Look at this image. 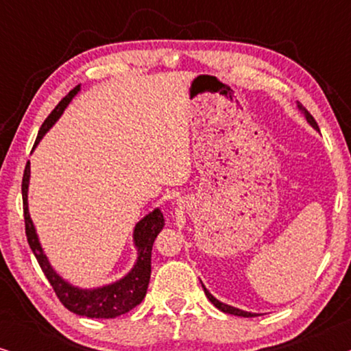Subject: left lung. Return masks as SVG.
Masks as SVG:
<instances>
[{
  "label": "left lung",
  "instance_id": "left-lung-1",
  "mask_svg": "<svg viewBox=\"0 0 351 351\" xmlns=\"http://www.w3.org/2000/svg\"><path fill=\"white\" fill-rule=\"evenodd\" d=\"M297 107H299V110L302 113L305 114V119L306 121H308V124L313 129H316V131H319L318 129V124H316V121H315V118L311 117V114L306 112V108L305 107H302V104H299L297 102ZM201 285H203V282H201ZM203 289H204V294H206V297H208V299L213 302V304L217 306V308L220 310V311H223V313H230V315H234V316H243V318H254V316H258V313H251V311H244V310H239V308H237V306H232V305H227V304H223V302H220V300H217L215 299V297L210 294V292L206 289L204 287V285H203Z\"/></svg>",
  "mask_w": 351,
  "mask_h": 351
}]
</instances>
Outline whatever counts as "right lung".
Listing matches in <instances>:
<instances>
[{"label":"right lung","instance_id":"1","mask_svg":"<svg viewBox=\"0 0 351 351\" xmlns=\"http://www.w3.org/2000/svg\"><path fill=\"white\" fill-rule=\"evenodd\" d=\"M81 86L71 89L59 105L52 110V113L46 118L38 132L36 142L33 145L35 150L38 143L45 134L54 126L57 119L62 117L64 110L69 107L71 99L80 93ZM28 184H30V161L27 162L25 172L22 179V199H23V219H25V233L28 244H30L33 254H35L38 263H40L43 273L47 281L51 282L52 289L56 291L59 300L65 308L73 311L75 315L86 316V318H117L119 315L128 313L134 306H137L147 294L148 282L152 275V247L155 243L158 233L165 227V217L160 208L153 209L142 220H138L134 227V246L137 249V258L134 267L124 275L121 280L110 282V285L93 287V289H83V287L73 286L71 282L64 280L47 261L45 251H43L40 238L36 234V228L28 213Z\"/></svg>","mask_w":351,"mask_h":351}]
</instances>
